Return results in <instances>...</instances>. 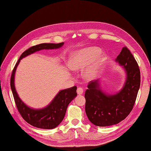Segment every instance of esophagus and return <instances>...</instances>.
<instances>
[{"label": "esophagus", "instance_id": "1", "mask_svg": "<svg viewBox=\"0 0 151 151\" xmlns=\"http://www.w3.org/2000/svg\"><path fill=\"white\" fill-rule=\"evenodd\" d=\"M77 93L79 95H81L83 93V89H82L81 88H78L77 89Z\"/></svg>", "mask_w": 151, "mask_h": 151}]
</instances>
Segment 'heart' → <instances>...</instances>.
Returning a JSON list of instances; mask_svg holds the SVG:
<instances>
[{
  "instance_id": "heart-1",
  "label": "heart",
  "mask_w": 151,
  "mask_h": 151,
  "mask_svg": "<svg viewBox=\"0 0 151 151\" xmlns=\"http://www.w3.org/2000/svg\"><path fill=\"white\" fill-rule=\"evenodd\" d=\"M96 47H91L72 53L68 66L72 70L83 72L84 78L87 81L95 79L101 72L107 60L106 53Z\"/></svg>"
}]
</instances>
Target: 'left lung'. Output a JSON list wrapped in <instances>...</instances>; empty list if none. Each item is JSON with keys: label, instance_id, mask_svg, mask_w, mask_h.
Listing matches in <instances>:
<instances>
[{"label": "left lung", "instance_id": "obj_1", "mask_svg": "<svg viewBox=\"0 0 151 151\" xmlns=\"http://www.w3.org/2000/svg\"><path fill=\"white\" fill-rule=\"evenodd\" d=\"M115 62L126 74L122 88L115 94H108L101 88V81L98 79L89 82L85 92L86 113L96 126H110L124 120L133 108L137 96L140 73L133 55L125 47Z\"/></svg>", "mask_w": 151, "mask_h": 151}]
</instances>
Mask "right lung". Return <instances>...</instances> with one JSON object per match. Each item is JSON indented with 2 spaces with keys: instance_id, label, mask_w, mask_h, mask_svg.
Here are the masks:
<instances>
[{
  "instance_id": "1",
  "label": "right lung",
  "mask_w": 151,
  "mask_h": 151,
  "mask_svg": "<svg viewBox=\"0 0 151 151\" xmlns=\"http://www.w3.org/2000/svg\"><path fill=\"white\" fill-rule=\"evenodd\" d=\"M64 43H42L31 47L21 54L14 68L11 78V88L17 108L23 119L32 126L43 129L57 127L65 116L68 105L77 96V87L60 90L47 106L35 109L26 104L19 98L16 90L14 79L16 68L21 59L42 50H53L61 48Z\"/></svg>"
}]
</instances>
